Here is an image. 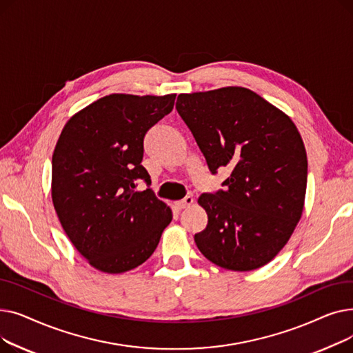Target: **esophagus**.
I'll return each mask as SVG.
<instances>
[{
	"instance_id": "1",
	"label": "esophagus",
	"mask_w": 353,
	"mask_h": 353,
	"mask_svg": "<svg viewBox=\"0 0 353 353\" xmlns=\"http://www.w3.org/2000/svg\"><path fill=\"white\" fill-rule=\"evenodd\" d=\"M193 201H194V199H193L192 196H188V197H184L183 200L176 201V208H179V209H186V208H189V206L193 205Z\"/></svg>"
}]
</instances>
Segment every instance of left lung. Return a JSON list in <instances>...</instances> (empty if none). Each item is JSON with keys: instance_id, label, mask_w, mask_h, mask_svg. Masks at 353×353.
<instances>
[{"instance_id": "8db88e82", "label": "left lung", "mask_w": 353, "mask_h": 353, "mask_svg": "<svg viewBox=\"0 0 353 353\" xmlns=\"http://www.w3.org/2000/svg\"><path fill=\"white\" fill-rule=\"evenodd\" d=\"M176 108L225 190L201 194L206 229L194 234L214 265L249 272L279 253L305 206L307 157L292 119L254 91L223 87L179 94Z\"/></svg>"}]
</instances>
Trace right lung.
<instances>
[{
  "instance_id": "right-lung-1",
  "label": "right lung",
  "mask_w": 353,
  "mask_h": 353,
  "mask_svg": "<svg viewBox=\"0 0 353 353\" xmlns=\"http://www.w3.org/2000/svg\"><path fill=\"white\" fill-rule=\"evenodd\" d=\"M176 94H110L74 114L52 153L51 197L60 223L100 272L132 270L156 250L172 209L141 165L144 136L173 110Z\"/></svg>"
}]
</instances>
